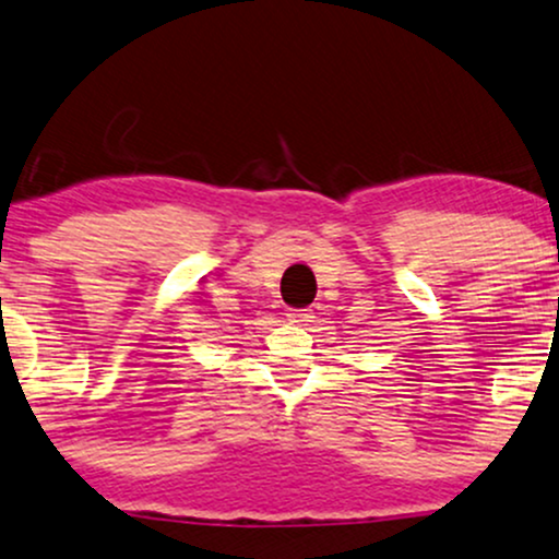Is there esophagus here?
<instances>
[{"label": "esophagus", "mask_w": 559, "mask_h": 559, "mask_svg": "<svg viewBox=\"0 0 559 559\" xmlns=\"http://www.w3.org/2000/svg\"><path fill=\"white\" fill-rule=\"evenodd\" d=\"M288 322L294 324H312L314 322V314L312 309H288Z\"/></svg>", "instance_id": "obj_1"}]
</instances>
